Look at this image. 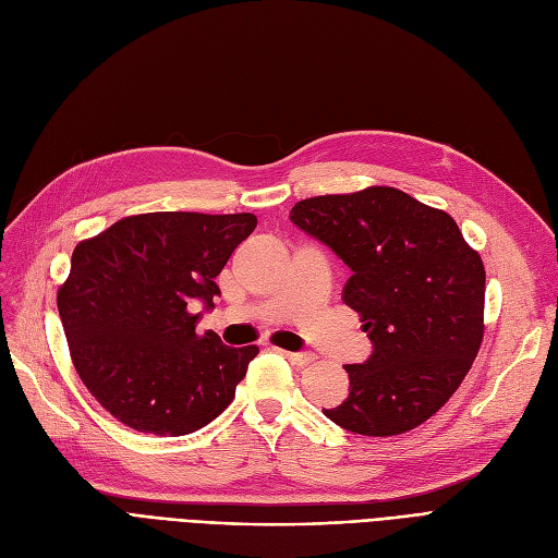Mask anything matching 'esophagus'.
I'll return each mask as SVG.
<instances>
[{"label": "esophagus", "instance_id": "obj_1", "mask_svg": "<svg viewBox=\"0 0 558 558\" xmlns=\"http://www.w3.org/2000/svg\"><path fill=\"white\" fill-rule=\"evenodd\" d=\"M287 359H290L292 364H296V366H311L313 362H315V354H311V352H287V350H280Z\"/></svg>", "mask_w": 558, "mask_h": 558}]
</instances>
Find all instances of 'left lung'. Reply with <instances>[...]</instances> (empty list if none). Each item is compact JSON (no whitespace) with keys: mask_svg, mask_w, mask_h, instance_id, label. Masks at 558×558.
Returning a JSON list of instances; mask_svg holds the SVG:
<instances>
[{"mask_svg":"<svg viewBox=\"0 0 558 558\" xmlns=\"http://www.w3.org/2000/svg\"><path fill=\"white\" fill-rule=\"evenodd\" d=\"M290 220L350 266L343 301L373 352L348 364V399L325 415L387 438L420 426L471 371L484 336V264L445 210L373 185L294 204Z\"/></svg>","mask_w":558,"mask_h":558,"instance_id":"8db88e82","label":"left lung"}]
</instances>
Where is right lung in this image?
Returning a JSON list of instances; mask_svg holds the SVG:
<instances>
[{
	"label": "right lung",
	"mask_w": 558,
	"mask_h": 558,
	"mask_svg": "<svg viewBox=\"0 0 558 558\" xmlns=\"http://www.w3.org/2000/svg\"><path fill=\"white\" fill-rule=\"evenodd\" d=\"M253 213H143L76 245L58 311L71 362L106 412L141 434L185 436L233 401L257 345L196 333Z\"/></svg>",
	"instance_id": "right-lung-1"
}]
</instances>
